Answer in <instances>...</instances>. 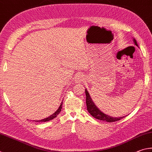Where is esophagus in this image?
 <instances>
[{
  "label": "esophagus",
  "mask_w": 152,
  "mask_h": 152,
  "mask_svg": "<svg viewBox=\"0 0 152 152\" xmlns=\"http://www.w3.org/2000/svg\"><path fill=\"white\" fill-rule=\"evenodd\" d=\"M75 81H76L77 83H80L81 81H83V77H81V76H79V77H77V79Z\"/></svg>",
  "instance_id": "34e87169"
}]
</instances>
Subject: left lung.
<instances>
[{
  "mask_svg": "<svg viewBox=\"0 0 152 152\" xmlns=\"http://www.w3.org/2000/svg\"><path fill=\"white\" fill-rule=\"evenodd\" d=\"M133 41H134V44L138 47V45L137 43L136 40L134 38L133 39ZM86 104H87V108L88 112L91 114V115L94 117V118H96L97 119H99V120L105 121L107 122H114L120 120V119L124 118L125 116L123 117H119V118H115V117H112L107 114L104 113L102 112L99 108H98L94 102H93L91 99V97H90V95L89 92L87 91V90L86 89Z\"/></svg>",
  "mask_w": 152,
  "mask_h": 152,
  "instance_id": "8db88e82",
  "label": "left lung"
}]
</instances>
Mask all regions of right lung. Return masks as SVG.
<instances>
[{
    "label": "right lung",
    "mask_w": 152,
    "mask_h": 152,
    "mask_svg": "<svg viewBox=\"0 0 152 152\" xmlns=\"http://www.w3.org/2000/svg\"><path fill=\"white\" fill-rule=\"evenodd\" d=\"M62 105H63V102H61V105L59 106V107L58 108V110L56 111L54 113H53L51 115H50L49 117H48V118H47L42 119H41V120H38V121H38V122H45V121H50V120H51V119L55 118L57 116L58 114L61 112V109H62Z\"/></svg>",
    "instance_id": "obj_1"
}]
</instances>
